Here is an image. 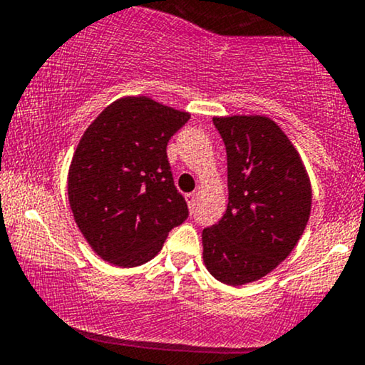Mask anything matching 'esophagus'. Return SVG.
Returning a JSON list of instances; mask_svg holds the SVG:
<instances>
[{"instance_id":"1","label":"esophagus","mask_w":365,"mask_h":365,"mask_svg":"<svg viewBox=\"0 0 365 365\" xmlns=\"http://www.w3.org/2000/svg\"><path fill=\"white\" fill-rule=\"evenodd\" d=\"M185 200H187V204H188V209H194L195 207V200H197V194H187L185 195Z\"/></svg>"}]
</instances>
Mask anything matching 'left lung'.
I'll return each instance as SVG.
<instances>
[{
  "mask_svg": "<svg viewBox=\"0 0 365 365\" xmlns=\"http://www.w3.org/2000/svg\"><path fill=\"white\" fill-rule=\"evenodd\" d=\"M226 148L228 207L202 232V259L217 282L240 287L269 274L299 244L312 188L299 150L262 115L215 116Z\"/></svg>",
  "mask_w": 365,
  "mask_h": 365,
  "instance_id": "1",
  "label": "left lung"
}]
</instances>
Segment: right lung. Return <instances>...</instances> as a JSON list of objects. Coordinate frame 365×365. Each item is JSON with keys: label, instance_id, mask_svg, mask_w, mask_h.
Listing matches in <instances>:
<instances>
[{"label": "right lung", "instance_id": "1", "mask_svg": "<svg viewBox=\"0 0 365 365\" xmlns=\"http://www.w3.org/2000/svg\"><path fill=\"white\" fill-rule=\"evenodd\" d=\"M188 118L148 96H125L83 132L66 178L68 202L87 244L113 266L150 261L187 220L166 145Z\"/></svg>", "mask_w": 365, "mask_h": 365}]
</instances>
